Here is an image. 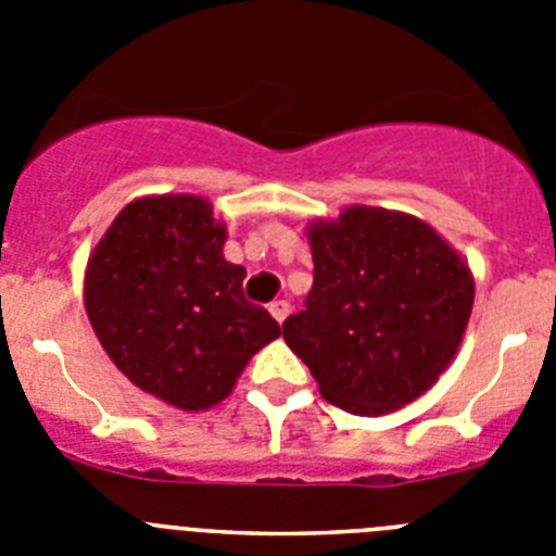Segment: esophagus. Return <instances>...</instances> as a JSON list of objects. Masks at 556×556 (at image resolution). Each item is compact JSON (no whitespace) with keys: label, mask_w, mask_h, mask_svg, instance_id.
I'll return each instance as SVG.
<instances>
[{"label":"esophagus","mask_w":556,"mask_h":556,"mask_svg":"<svg viewBox=\"0 0 556 556\" xmlns=\"http://www.w3.org/2000/svg\"><path fill=\"white\" fill-rule=\"evenodd\" d=\"M269 314H273L278 323H283V320H287V314H289V303L287 301H273V303H269Z\"/></svg>","instance_id":"34e87169"}]
</instances>
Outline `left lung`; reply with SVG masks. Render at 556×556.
<instances>
[{
  "instance_id": "obj_1",
  "label": "left lung",
  "mask_w": 556,
  "mask_h": 556,
  "mask_svg": "<svg viewBox=\"0 0 556 556\" xmlns=\"http://www.w3.org/2000/svg\"><path fill=\"white\" fill-rule=\"evenodd\" d=\"M314 283L283 339L328 404L387 415L451 365L473 308V275L424 219L351 205L308 225Z\"/></svg>"
}]
</instances>
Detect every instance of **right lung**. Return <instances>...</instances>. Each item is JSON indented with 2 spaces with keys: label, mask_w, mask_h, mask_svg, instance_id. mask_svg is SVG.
I'll return each mask as SVG.
<instances>
[{
  "label": "right lung",
  "mask_w": 556,
  "mask_h": 556,
  "mask_svg": "<svg viewBox=\"0 0 556 556\" xmlns=\"http://www.w3.org/2000/svg\"><path fill=\"white\" fill-rule=\"evenodd\" d=\"M225 225L194 194L127 203L86 267V312L111 362L184 412L230 395L281 326L244 301V267L225 262Z\"/></svg>",
  "instance_id": "1"
}]
</instances>
